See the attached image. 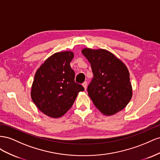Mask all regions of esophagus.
Wrapping results in <instances>:
<instances>
[{"mask_svg":"<svg viewBox=\"0 0 160 160\" xmlns=\"http://www.w3.org/2000/svg\"><path fill=\"white\" fill-rule=\"evenodd\" d=\"M87 85H88V84H87V82H84L82 84L83 87L84 88V89H85V90L86 89V88H87Z\"/></svg>","mask_w":160,"mask_h":160,"instance_id":"1","label":"esophagus"}]
</instances>
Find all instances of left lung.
Here are the masks:
<instances>
[{
  "label": "left lung",
  "instance_id": "8db88e82",
  "mask_svg": "<svg viewBox=\"0 0 160 160\" xmlns=\"http://www.w3.org/2000/svg\"><path fill=\"white\" fill-rule=\"evenodd\" d=\"M94 78L88 87L89 97L98 110L111 116L125 108L133 96L129 72L119 58L108 50L84 48Z\"/></svg>",
  "mask_w": 160,
  "mask_h": 160
}]
</instances>
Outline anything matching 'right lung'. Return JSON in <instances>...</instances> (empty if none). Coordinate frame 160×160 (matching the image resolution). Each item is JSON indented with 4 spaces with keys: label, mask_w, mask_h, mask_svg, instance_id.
Listing matches in <instances>:
<instances>
[{
    "label": "right lung",
    "mask_w": 160,
    "mask_h": 160,
    "mask_svg": "<svg viewBox=\"0 0 160 160\" xmlns=\"http://www.w3.org/2000/svg\"><path fill=\"white\" fill-rule=\"evenodd\" d=\"M74 56L72 51L55 53L35 73L31 97L39 110L49 117L64 115L78 94L84 90L74 82L75 73L70 65Z\"/></svg>",
    "instance_id": "right-lung-1"
}]
</instances>
